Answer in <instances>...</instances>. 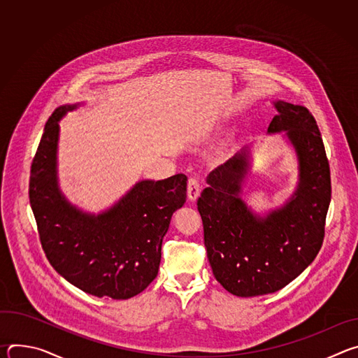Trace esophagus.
Segmentation results:
<instances>
[{
	"instance_id": "obj_1",
	"label": "esophagus",
	"mask_w": 358,
	"mask_h": 358,
	"mask_svg": "<svg viewBox=\"0 0 358 358\" xmlns=\"http://www.w3.org/2000/svg\"><path fill=\"white\" fill-rule=\"evenodd\" d=\"M199 191H201V185H199V180L196 177H191L188 180V185H187V195H188V199L191 201H195L199 195Z\"/></svg>"
}]
</instances>
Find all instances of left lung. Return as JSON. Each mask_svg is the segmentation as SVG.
<instances>
[{"label":"left lung","instance_id":"obj_1","mask_svg":"<svg viewBox=\"0 0 358 358\" xmlns=\"http://www.w3.org/2000/svg\"><path fill=\"white\" fill-rule=\"evenodd\" d=\"M278 115L268 133L285 131L294 147L299 182L283 207L265 217L241 198L249 170V147L207 177L196 201L203 243L215 279L239 297L280 290L308 268L322 248L331 198L330 167L320 130L300 105L273 101Z\"/></svg>","mask_w":358,"mask_h":358}]
</instances>
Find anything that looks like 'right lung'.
Masks as SVG:
<instances>
[{"label": "right lung", "mask_w": 358, "mask_h": 358, "mask_svg": "<svg viewBox=\"0 0 358 358\" xmlns=\"http://www.w3.org/2000/svg\"><path fill=\"white\" fill-rule=\"evenodd\" d=\"M78 105L58 108L45 124L31 166L29 202L49 264L96 297L130 299L159 273L162 243L187 198V177L138 181L113 207L83 213L58 185L59 120Z\"/></svg>", "instance_id": "1"}]
</instances>
